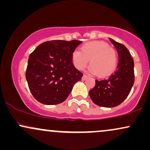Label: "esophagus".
<instances>
[{
    "mask_svg": "<svg viewBox=\"0 0 150 150\" xmlns=\"http://www.w3.org/2000/svg\"><path fill=\"white\" fill-rule=\"evenodd\" d=\"M88 75H85V74H84L83 75V76H82V80H85L87 78H88Z\"/></svg>",
    "mask_w": 150,
    "mask_h": 150,
    "instance_id": "1",
    "label": "esophagus"
}]
</instances>
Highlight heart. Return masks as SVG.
<instances>
[{"label": "heart", "instance_id": "b5f03b06", "mask_svg": "<svg viewBox=\"0 0 150 150\" xmlns=\"http://www.w3.org/2000/svg\"><path fill=\"white\" fill-rule=\"evenodd\" d=\"M72 61L78 70H83L88 63L89 70L99 77H106L115 71L118 65V53L107 43L94 41L83 44L80 51L72 53Z\"/></svg>", "mask_w": 150, "mask_h": 150}]
</instances>
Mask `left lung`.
<instances>
[{"label": "left lung", "instance_id": "obj_1", "mask_svg": "<svg viewBox=\"0 0 150 150\" xmlns=\"http://www.w3.org/2000/svg\"><path fill=\"white\" fill-rule=\"evenodd\" d=\"M109 40L118 53L117 70L106 80H95V86L89 92L94 104L107 108L121 104L130 94L135 81L134 61L128 49L112 39Z\"/></svg>", "mask_w": 150, "mask_h": 150}]
</instances>
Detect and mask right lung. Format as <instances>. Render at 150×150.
<instances>
[{
  "mask_svg": "<svg viewBox=\"0 0 150 150\" xmlns=\"http://www.w3.org/2000/svg\"><path fill=\"white\" fill-rule=\"evenodd\" d=\"M81 41H47L29 56L26 79L32 96L46 105L64 101L83 74L72 63L71 55Z\"/></svg>",
  "mask_w": 150,
  "mask_h": 150,
  "instance_id": "obj_1",
  "label": "right lung"
}]
</instances>
